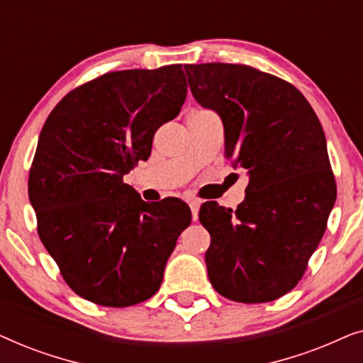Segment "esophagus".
Masks as SVG:
<instances>
[{
    "label": "esophagus",
    "instance_id": "34e87169",
    "mask_svg": "<svg viewBox=\"0 0 363 363\" xmlns=\"http://www.w3.org/2000/svg\"><path fill=\"white\" fill-rule=\"evenodd\" d=\"M188 205H190L193 220H196V218H198V210H200L201 201H200V200H190V201H188Z\"/></svg>",
    "mask_w": 363,
    "mask_h": 363
}]
</instances>
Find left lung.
Returning a JSON list of instances; mask_svg holds the SVG:
<instances>
[{"mask_svg":"<svg viewBox=\"0 0 363 363\" xmlns=\"http://www.w3.org/2000/svg\"><path fill=\"white\" fill-rule=\"evenodd\" d=\"M185 72L196 102L221 118L226 157L250 178L236 211L201 206L208 277L231 301H274L301 281L334 208L324 130L306 97L279 77L223 62L186 64Z\"/></svg>","mask_w":363,"mask_h":363,"instance_id":"left-lung-1","label":"left lung"}]
</instances>
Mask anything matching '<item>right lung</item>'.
<instances>
[{"mask_svg":"<svg viewBox=\"0 0 363 363\" xmlns=\"http://www.w3.org/2000/svg\"><path fill=\"white\" fill-rule=\"evenodd\" d=\"M182 64L130 69L69 92L38 140L28 191L38 233L69 287L107 307L147 301L191 211L182 200L143 201L123 175L147 160L153 135L182 111Z\"/></svg>","mask_w":363,"mask_h":363,"instance_id":"obj_1","label":"right lung"}]
</instances>
